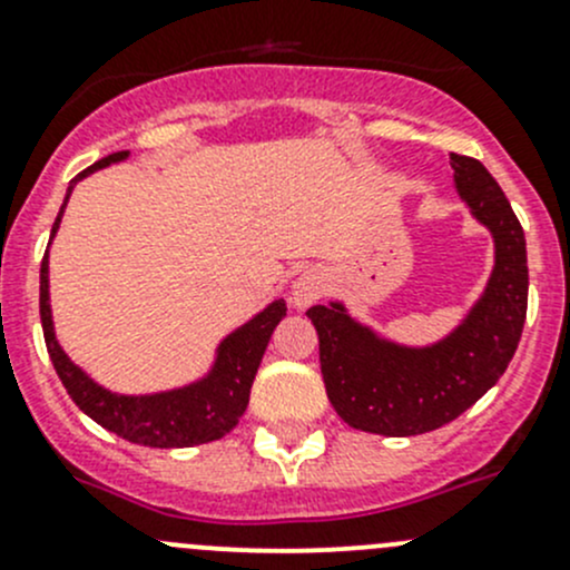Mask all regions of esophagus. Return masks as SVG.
Wrapping results in <instances>:
<instances>
[{
  "label": "esophagus",
  "instance_id": "esophagus-1",
  "mask_svg": "<svg viewBox=\"0 0 570 570\" xmlns=\"http://www.w3.org/2000/svg\"><path fill=\"white\" fill-rule=\"evenodd\" d=\"M325 292V275L320 269H303L295 281H292V303L297 308H306L312 303H317Z\"/></svg>",
  "mask_w": 570,
  "mask_h": 570
}]
</instances>
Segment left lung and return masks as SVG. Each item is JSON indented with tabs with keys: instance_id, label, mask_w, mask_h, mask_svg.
Returning a JSON list of instances; mask_svg holds the SVG:
<instances>
[{
	"instance_id": "8db88e82",
	"label": "left lung",
	"mask_w": 570,
	"mask_h": 570,
	"mask_svg": "<svg viewBox=\"0 0 570 570\" xmlns=\"http://www.w3.org/2000/svg\"><path fill=\"white\" fill-rule=\"evenodd\" d=\"M458 195L493 234L485 292L455 331L430 347L377 336L342 303L312 306L322 381L331 405L355 430L419 435L444 428L474 405L508 370L527 320V239L513 206L485 165L452 154Z\"/></svg>"
}]
</instances>
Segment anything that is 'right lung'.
I'll return each mask as SVG.
<instances>
[{"label":"right lung","instance_id":"right-lung-1","mask_svg":"<svg viewBox=\"0 0 570 570\" xmlns=\"http://www.w3.org/2000/svg\"><path fill=\"white\" fill-rule=\"evenodd\" d=\"M126 157H129V151H115L99 159L96 165H90L88 170H82V174L73 178L68 195H71L73 184L79 178L107 168L112 163H120ZM68 195L62 200L55 226H51V239H55L57 228H60ZM284 317L286 303H269L264 312H258L250 322H245L243 327H237V331L223 338L209 375L189 383V386L142 396L115 394L107 392L96 381H90L57 344L49 306V250H46L43 262H40V325H43L46 350H49V358L55 364L57 375H60L62 386L71 394V400L77 402L79 411L88 413L94 422H99L109 433L140 446H157V450L198 446L232 433L237 428L239 416L245 413V407H248L253 377H256L258 364H262L269 336H273L275 325Z\"/></svg>","mask_w":570,"mask_h":570}]
</instances>
